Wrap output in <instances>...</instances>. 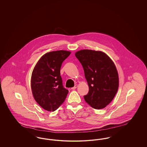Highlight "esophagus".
<instances>
[{"label": "esophagus", "mask_w": 147, "mask_h": 147, "mask_svg": "<svg viewBox=\"0 0 147 147\" xmlns=\"http://www.w3.org/2000/svg\"><path fill=\"white\" fill-rule=\"evenodd\" d=\"M77 86H78V85L76 84V85H74V87L71 88V90H75V89L77 88Z\"/></svg>", "instance_id": "1"}]
</instances>
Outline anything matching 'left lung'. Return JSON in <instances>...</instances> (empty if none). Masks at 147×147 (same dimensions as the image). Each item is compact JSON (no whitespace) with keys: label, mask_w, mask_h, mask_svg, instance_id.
<instances>
[{"label":"left lung","mask_w":147,"mask_h":147,"mask_svg":"<svg viewBox=\"0 0 147 147\" xmlns=\"http://www.w3.org/2000/svg\"><path fill=\"white\" fill-rule=\"evenodd\" d=\"M82 64L89 91L85 101L95 109L109 105L119 88V75L115 64L105 53L83 49L75 54Z\"/></svg>","instance_id":"1"}]
</instances>
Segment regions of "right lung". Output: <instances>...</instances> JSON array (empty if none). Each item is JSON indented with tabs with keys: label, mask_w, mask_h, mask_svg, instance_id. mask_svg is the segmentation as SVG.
<instances>
[{
	"label": "right lung",
	"mask_w": 147,
	"mask_h": 147,
	"mask_svg": "<svg viewBox=\"0 0 147 147\" xmlns=\"http://www.w3.org/2000/svg\"><path fill=\"white\" fill-rule=\"evenodd\" d=\"M70 52L60 50L45 54L36 64L31 76V89L36 101L49 111H55L64 102L68 90L60 76L63 61Z\"/></svg>",
	"instance_id": "obj_1"
}]
</instances>
